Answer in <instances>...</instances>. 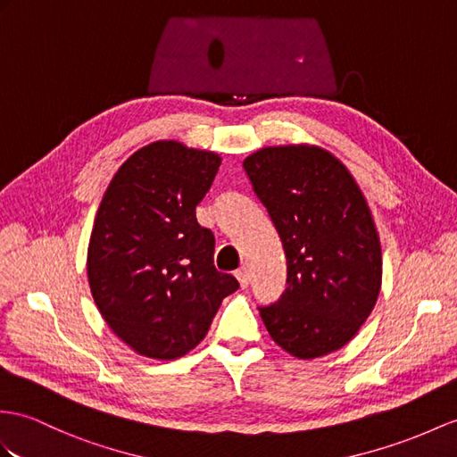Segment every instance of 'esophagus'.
<instances>
[{
  "label": "esophagus",
  "mask_w": 457,
  "mask_h": 457,
  "mask_svg": "<svg viewBox=\"0 0 457 457\" xmlns=\"http://www.w3.org/2000/svg\"><path fill=\"white\" fill-rule=\"evenodd\" d=\"M237 279H238V283H240L242 288H246V287L250 285V271H248V267H240V270L237 271Z\"/></svg>",
  "instance_id": "34e87169"
}]
</instances>
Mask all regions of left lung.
<instances>
[{"instance_id":"8db88e82","label":"left lung","mask_w":457,"mask_h":457,"mask_svg":"<svg viewBox=\"0 0 457 457\" xmlns=\"http://www.w3.org/2000/svg\"><path fill=\"white\" fill-rule=\"evenodd\" d=\"M242 166L287 255L285 293L260 308L267 331L296 359L341 349L382 285L380 237L359 184L316 145L263 147Z\"/></svg>"}]
</instances>
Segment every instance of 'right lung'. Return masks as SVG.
<instances>
[{
    "label": "right lung",
    "instance_id": "add662e5",
    "mask_svg": "<svg viewBox=\"0 0 457 457\" xmlns=\"http://www.w3.org/2000/svg\"><path fill=\"white\" fill-rule=\"evenodd\" d=\"M220 166L213 151L154 141L120 166L96 211L87 275L108 328L143 357H184L238 281L213 265L195 219Z\"/></svg>",
    "mask_w": 457,
    "mask_h": 457
}]
</instances>
